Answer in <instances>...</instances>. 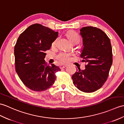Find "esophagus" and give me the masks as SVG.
Returning <instances> with one entry per match:
<instances>
[{"label":"esophagus","mask_w":124,"mask_h":124,"mask_svg":"<svg viewBox=\"0 0 124 124\" xmlns=\"http://www.w3.org/2000/svg\"><path fill=\"white\" fill-rule=\"evenodd\" d=\"M67 65H61L60 67V68L61 69H64V68H65L66 67H67Z\"/></svg>","instance_id":"esophagus-1"}]
</instances>
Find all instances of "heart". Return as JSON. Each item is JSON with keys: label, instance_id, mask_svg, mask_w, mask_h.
Masks as SVG:
<instances>
[{"label": "heart", "instance_id": "b5f03b06", "mask_svg": "<svg viewBox=\"0 0 124 124\" xmlns=\"http://www.w3.org/2000/svg\"><path fill=\"white\" fill-rule=\"evenodd\" d=\"M67 36L69 40H70L72 43L75 41L79 42L80 41V37L79 35L74 31H68L67 33ZM55 41H54L52 43V45H55ZM71 55V54L70 53L65 52H60L58 55H57L56 58L61 63H65L68 62L69 60H70Z\"/></svg>", "mask_w": 124, "mask_h": 124}]
</instances>
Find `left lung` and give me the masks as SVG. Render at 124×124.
<instances>
[{
    "instance_id": "left-lung-1",
    "label": "left lung",
    "mask_w": 124,
    "mask_h": 124,
    "mask_svg": "<svg viewBox=\"0 0 124 124\" xmlns=\"http://www.w3.org/2000/svg\"><path fill=\"white\" fill-rule=\"evenodd\" d=\"M83 48L81 57L87 65L77 69L72 76L74 85L84 93H93L105 83L113 63L112 48L109 39L101 30L87 26L80 30Z\"/></svg>"
}]
</instances>
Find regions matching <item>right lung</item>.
Wrapping results in <instances>:
<instances>
[{"instance_id":"1","label":"right lung","mask_w":124,"mask_h":124,"mask_svg":"<svg viewBox=\"0 0 124 124\" xmlns=\"http://www.w3.org/2000/svg\"><path fill=\"white\" fill-rule=\"evenodd\" d=\"M58 36L39 24L30 26L19 35L14 48L15 70L24 85L34 91H43L52 85L59 67L47 64L45 52L50 50Z\"/></svg>"}]
</instances>
